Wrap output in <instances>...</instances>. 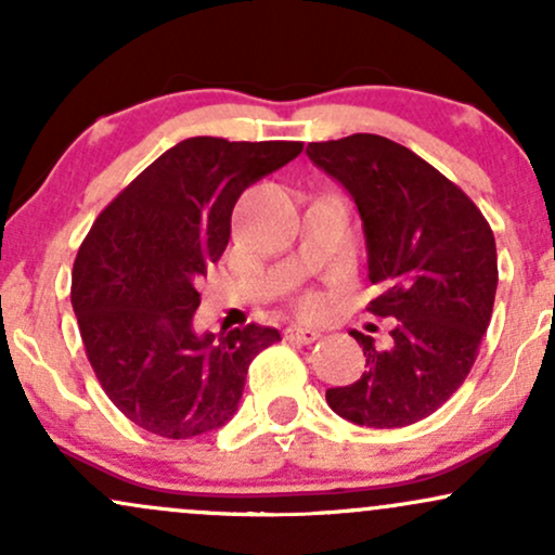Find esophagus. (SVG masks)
<instances>
[{
	"label": "esophagus",
	"instance_id": "1",
	"mask_svg": "<svg viewBox=\"0 0 555 555\" xmlns=\"http://www.w3.org/2000/svg\"><path fill=\"white\" fill-rule=\"evenodd\" d=\"M284 336L289 341H297V344H313L315 339H321V331L308 328V326H289L284 331Z\"/></svg>",
	"mask_w": 555,
	"mask_h": 555
}]
</instances>
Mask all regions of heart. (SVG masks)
<instances>
[{
	"mask_svg": "<svg viewBox=\"0 0 555 555\" xmlns=\"http://www.w3.org/2000/svg\"><path fill=\"white\" fill-rule=\"evenodd\" d=\"M297 305H299V310H302V313H315L318 305H321V302H318L315 295H302V297H299Z\"/></svg>",
	"mask_w": 555,
	"mask_h": 555,
	"instance_id": "obj_1",
	"label": "heart"
}]
</instances>
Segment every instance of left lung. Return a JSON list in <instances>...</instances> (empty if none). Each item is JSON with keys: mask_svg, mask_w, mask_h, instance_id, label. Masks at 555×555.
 <instances>
[{"mask_svg": "<svg viewBox=\"0 0 555 555\" xmlns=\"http://www.w3.org/2000/svg\"><path fill=\"white\" fill-rule=\"evenodd\" d=\"M310 162L358 206L373 315L393 318L386 344L349 331L367 371L328 388L336 415L365 428H404L433 415L473 371L499 286L493 229L425 158L358 132L308 145Z\"/></svg>", "mask_w": 555, "mask_h": 555, "instance_id": "8db88e82", "label": "left lung"}]
</instances>
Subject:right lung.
<instances>
[{"label":"right lung","instance_id":"add662e5","mask_svg":"<svg viewBox=\"0 0 555 555\" xmlns=\"http://www.w3.org/2000/svg\"><path fill=\"white\" fill-rule=\"evenodd\" d=\"M297 140L188 138L143 169L82 240L73 310L88 362L127 420L193 438L232 420L276 328L195 334L197 284L227 250L237 197L299 156Z\"/></svg>","mask_w":555,"mask_h":555}]
</instances>
